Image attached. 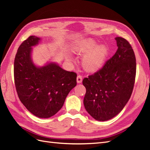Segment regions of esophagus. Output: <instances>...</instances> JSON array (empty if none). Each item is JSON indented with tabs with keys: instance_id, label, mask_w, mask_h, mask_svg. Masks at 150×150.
<instances>
[{
	"instance_id": "34e87169",
	"label": "esophagus",
	"mask_w": 150,
	"mask_h": 150,
	"mask_svg": "<svg viewBox=\"0 0 150 150\" xmlns=\"http://www.w3.org/2000/svg\"><path fill=\"white\" fill-rule=\"evenodd\" d=\"M82 81H83V79H82V76L79 75L78 76V77H77V83H82Z\"/></svg>"
}]
</instances>
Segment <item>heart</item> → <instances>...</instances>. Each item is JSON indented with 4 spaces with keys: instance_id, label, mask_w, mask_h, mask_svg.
<instances>
[{
    "instance_id": "obj_1",
    "label": "heart",
    "mask_w": 150,
    "mask_h": 150,
    "mask_svg": "<svg viewBox=\"0 0 150 150\" xmlns=\"http://www.w3.org/2000/svg\"><path fill=\"white\" fill-rule=\"evenodd\" d=\"M72 49L79 55H84L82 59V66L88 72L100 70L105 64L109 54L108 48L106 46H99L96 41L92 39L77 44Z\"/></svg>"
}]
</instances>
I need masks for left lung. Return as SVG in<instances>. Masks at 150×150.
I'll list each match as a JSON object with an SVG mask.
<instances>
[{
	"mask_svg": "<svg viewBox=\"0 0 150 150\" xmlns=\"http://www.w3.org/2000/svg\"><path fill=\"white\" fill-rule=\"evenodd\" d=\"M117 49L101 69L83 81L86 89V110L94 119L105 121L122 111L132 94L136 76V58L127 40L115 38Z\"/></svg>",
	"mask_w": 150,
	"mask_h": 150,
	"instance_id": "left-lung-1",
	"label": "left lung"
}]
</instances>
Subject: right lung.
Wrapping results in <instances>:
<instances>
[{"instance_id": "right-lung-1", "label": "right lung", "mask_w": 150, "mask_h": 150, "mask_svg": "<svg viewBox=\"0 0 150 150\" xmlns=\"http://www.w3.org/2000/svg\"><path fill=\"white\" fill-rule=\"evenodd\" d=\"M40 40L31 35L21 44L15 57L13 74L21 103L34 116L48 118L62 108L67 94L77 84V74L54 62L36 66L32 52Z\"/></svg>"}]
</instances>
